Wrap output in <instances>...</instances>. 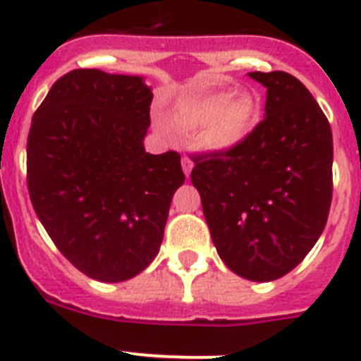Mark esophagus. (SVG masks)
Wrapping results in <instances>:
<instances>
[{"mask_svg":"<svg viewBox=\"0 0 361 361\" xmlns=\"http://www.w3.org/2000/svg\"><path fill=\"white\" fill-rule=\"evenodd\" d=\"M191 168H193V161H191L188 155H184V157H183V170H184V173H186V177H190Z\"/></svg>","mask_w":361,"mask_h":361,"instance_id":"1","label":"esophagus"}]
</instances>
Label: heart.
I'll list each match as a JSON object with an SVG mask.
<instances>
[{"instance_id": "obj_1", "label": "heart", "mask_w": 361, "mask_h": 361, "mask_svg": "<svg viewBox=\"0 0 361 361\" xmlns=\"http://www.w3.org/2000/svg\"><path fill=\"white\" fill-rule=\"evenodd\" d=\"M258 117V99L251 94L231 97L229 90H212L183 101L177 121L186 128H204V145L231 149L251 132Z\"/></svg>"}]
</instances>
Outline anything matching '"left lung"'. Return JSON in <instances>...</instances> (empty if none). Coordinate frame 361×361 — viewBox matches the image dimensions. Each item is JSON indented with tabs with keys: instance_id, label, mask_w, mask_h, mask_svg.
I'll list each match as a JSON object with an SVG mask.
<instances>
[{
	"instance_id": "8db88e82",
	"label": "left lung",
	"mask_w": 361,
	"mask_h": 361,
	"mask_svg": "<svg viewBox=\"0 0 361 361\" xmlns=\"http://www.w3.org/2000/svg\"><path fill=\"white\" fill-rule=\"evenodd\" d=\"M266 116L244 141L193 157L212 240L238 276L288 275L317 244L333 200V132L317 99L288 72H251Z\"/></svg>"
}]
</instances>
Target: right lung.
<instances>
[{
	"label": "right lung",
	"instance_id": "1",
	"mask_svg": "<svg viewBox=\"0 0 361 361\" xmlns=\"http://www.w3.org/2000/svg\"><path fill=\"white\" fill-rule=\"evenodd\" d=\"M153 94L137 75L79 68L32 117L27 184L34 212L73 267L101 282L139 275L157 257L180 155L145 152Z\"/></svg>",
	"mask_w": 361,
	"mask_h": 361
}]
</instances>
